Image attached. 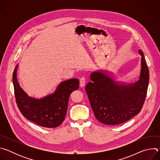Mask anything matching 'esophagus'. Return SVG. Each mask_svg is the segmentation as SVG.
<instances>
[{
	"label": "esophagus",
	"mask_w": 160,
	"mask_h": 160,
	"mask_svg": "<svg viewBox=\"0 0 160 160\" xmlns=\"http://www.w3.org/2000/svg\"><path fill=\"white\" fill-rule=\"evenodd\" d=\"M85 78L84 77H82L80 78V85L81 87H83L85 85Z\"/></svg>",
	"instance_id": "esophagus-1"
}]
</instances>
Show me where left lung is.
I'll list each match as a JSON object with an SVG mask.
<instances>
[{
    "label": "left lung",
    "mask_w": 160,
    "mask_h": 160,
    "mask_svg": "<svg viewBox=\"0 0 160 160\" xmlns=\"http://www.w3.org/2000/svg\"><path fill=\"white\" fill-rule=\"evenodd\" d=\"M141 58L139 80L133 83L115 82L104 70L95 71L90 77L92 82L85 86L94 115L101 123L115 125L124 123L141 111L146 99L149 83V69L144 56Z\"/></svg>",
    "instance_id": "left-lung-1"
}]
</instances>
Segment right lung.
<instances>
[{
	"label": "right lung",
	"instance_id": "obj_1",
	"mask_svg": "<svg viewBox=\"0 0 160 160\" xmlns=\"http://www.w3.org/2000/svg\"><path fill=\"white\" fill-rule=\"evenodd\" d=\"M16 65L12 74L14 94L18 107L27 120L46 128L60 125L66 115L71 93L79 88V80L72 78L62 82L53 94L40 99L30 97L19 86Z\"/></svg>",
	"mask_w": 160,
	"mask_h": 160
}]
</instances>
